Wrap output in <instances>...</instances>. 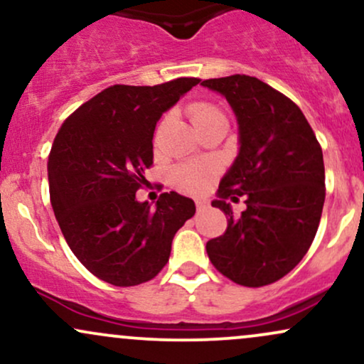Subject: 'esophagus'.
Returning <instances> with one entry per match:
<instances>
[{
  "instance_id": "34e87169",
  "label": "esophagus",
  "mask_w": 364,
  "mask_h": 364,
  "mask_svg": "<svg viewBox=\"0 0 364 364\" xmlns=\"http://www.w3.org/2000/svg\"><path fill=\"white\" fill-rule=\"evenodd\" d=\"M205 207H207L205 200H196V208H198V210H203Z\"/></svg>"
}]
</instances>
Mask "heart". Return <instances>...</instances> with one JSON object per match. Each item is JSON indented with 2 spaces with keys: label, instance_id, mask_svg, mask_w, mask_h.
Here are the masks:
<instances>
[{
  "label": "heart",
  "instance_id": "1",
  "mask_svg": "<svg viewBox=\"0 0 364 364\" xmlns=\"http://www.w3.org/2000/svg\"><path fill=\"white\" fill-rule=\"evenodd\" d=\"M191 116V121L196 129L207 127L214 121H225L224 112L212 102H195L188 109ZM215 174V166L212 162H191L176 169L174 173V183L179 190L188 191V193H198L208 185L212 176Z\"/></svg>",
  "mask_w": 364,
  "mask_h": 364
}]
</instances>
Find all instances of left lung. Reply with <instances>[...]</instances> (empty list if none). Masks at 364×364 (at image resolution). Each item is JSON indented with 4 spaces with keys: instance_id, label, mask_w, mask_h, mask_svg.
Masks as SVG:
<instances>
[{
    "instance_id": "1",
    "label": "left lung",
    "mask_w": 364,
    "mask_h": 364,
    "mask_svg": "<svg viewBox=\"0 0 364 364\" xmlns=\"http://www.w3.org/2000/svg\"><path fill=\"white\" fill-rule=\"evenodd\" d=\"M240 124V154L212 207L228 215L207 243L212 265L232 282L262 287L289 274L315 240L325 202L323 154L304 114L279 90L248 75L208 78ZM247 210L232 214L231 198Z\"/></svg>"
}]
</instances>
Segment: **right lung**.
I'll return each mask as SVG.
<instances>
[{
    "label": "right lung",
    "mask_w": 364,
    "mask_h": 364,
    "mask_svg": "<svg viewBox=\"0 0 364 364\" xmlns=\"http://www.w3.org/2000/svg\"><path fill=\"white\" fill-rule=\"evenodd\" d=\"M198 82L107 87L72 112L54 139V215L75 257L104 282L129 287L156 277L176 231L195 215L193 200L176 191L162 193L154 208L135 193L149 183L159 118Z\"/></svg>",
    "instance_id": "obj_1"
}]
</instances>
